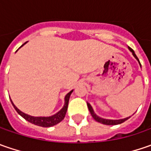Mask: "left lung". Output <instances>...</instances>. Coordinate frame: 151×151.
I'll use <instances>...</instances> for the list:
<instances>
[{
    "label": "left lung",
    "mask_w": 151,
    "mask_h": 151,
    "mask_svg": "<svg viewBox=\"0 0 151 151\" xmlns=\"http://www.w3.org/2000/svg\"><path fill=\"white\" fill-rule=\"evenodd\" d=\"M129 50H130L131 52H132V55H134V57L137 60L139 61V65H140V62L139 60V59H138V57L135 55V53H134V51L132 50L131 48L129 47ZM140 66H141V65H140ZM87 107H88V109H89V111H90L91 114V116L93 117V119L96 120V122H99V123H101L102 124H106V125H117V124H122V123H124L125 122L127 119H129L130 117H129V118H125V119H118V120H113V119H102V118H100V117H98L97 115H96V113H94V110H93V108L91 106L90 103H88L87 102Z\"/></svg>",
    "instance_id": "8db88e82"
}]
</instances>
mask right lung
<instances>
[{"label": "right lung", "mask_w": 151, "mask_h": 151, "mask_svg": "<svg viewBox=\"0 0 151 151\" xmlns=\"http://www.w3.org/2000/svg\"><path fill=\"white\" fill-rule=\"evenodd\" d=\"M25 44H23L22 46H23ZM72 91L73 90L70 91L69 93H67L66 96H65V104H64V107H62L58 113H55L54 115H52V116H50V117H33V116H30L28 114L22 113V111H20L17 107L15 106L14 103L12 102V100H11V101H12V104L14 107L15 110L17 112L18 114H20L23 119H26L27 121H28L29 123L33 124L40 126V127H45V128H47V127H52L54 125H56L57 124L60 123L61 121L65 119V116L67 112V108H68L69 99H70V94L72 93Z\"/></svg>", "instance_id": "right-lung-1"}]
</instances>
